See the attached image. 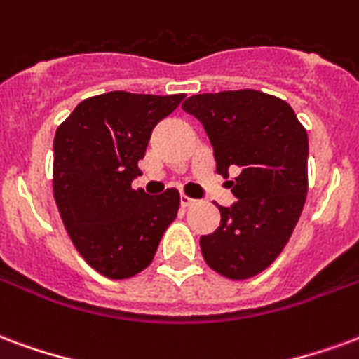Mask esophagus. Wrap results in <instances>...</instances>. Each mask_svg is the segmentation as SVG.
<instances>
[{
  "label": "esophagus",
  "mask_w": 359,
  "mask_h": 359,
  "mask_svg": "<svg viewBox=\"0 0 359 359\" xmlns=\"http://www.w3.org/2000/svg\"><path fill=\"white\" fill-rule=\"evenodd\" d=\"M195 203H197V201H195V198L187 197V195H182V197H180V205H182L183 208H187V206H193Z\"/></svg>",
  "instance_id": "1"
}]
</instances>
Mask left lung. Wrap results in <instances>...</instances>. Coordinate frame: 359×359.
Instances as JSON below:
<instances>
[{
  "mask_svg": "<svg viewBox=\"0 0 359 359\" xmlns=\"http://www.w3.org/2000/svg\"><path fill=\"white\" fill-rule=\"evenodd\" d=\"M185 112L205 126L216 172L233 174L231 208L218 206L219 226L201 237L205 262L227 279L269 268L289 243L308 193V133L289 103L256 90L201 93Z\"/></svg>",
  "mask_w": 359,
  "mask_h": 359,
  "instance_id": "obj_1",
  "label": "left lung"
}]
</instances>
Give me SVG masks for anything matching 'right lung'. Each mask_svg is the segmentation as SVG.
<instances>
[{
    "mask_svg": "<svg viewBox=\"0 0 359 359\" xmlns=\"http://www.w3.org/2000/svg\"><path fill=\"white\" fill-rule=\"evenodd\" d=\"M177 95L109 91L83 99L57 128L53 197L72 245L109 279H128L153 262L180 210L177 189L149 197L133 189L151 132L183 101Z\"/></svg>",
    "mask_w": 359,
    "mask_h": 359,
    "instance_id": "1",
    "label": "right lung"
}]
</instances>
